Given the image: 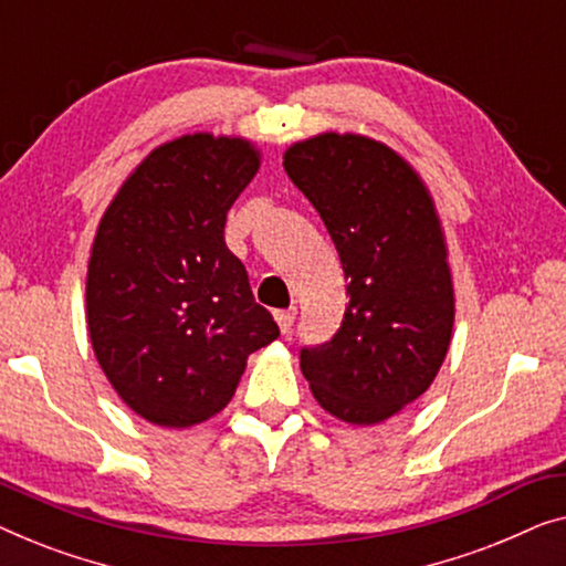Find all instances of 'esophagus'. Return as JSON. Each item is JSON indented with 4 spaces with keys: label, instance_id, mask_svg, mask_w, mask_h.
Returning a JSON list of instances; mask_svg holds the SVG:
<instances>
[{
    "label": "esophagus",
    "instance_id": "obj_1",
    "mask_svg": "<svg viewBox=\"0 0 566 566\" xmlns=\"http://www.w3.org/2000/svg\"><path fill=\"white\" fill-rule=\"evenodd\" d=\"M274 321H276V325H280L282 333H290L292 323H294V310H276Z\"/></svg>",
    "mask_w": 566,
    "mask_h": 566
}]
</instances>
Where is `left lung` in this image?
<instances>
[{
    "label": "left lung",
    "mask_w": 566,
    "mask_h": 566,
    "mask_svg": "<svg viewBox=\"0 0 566 566\" xmlns=\"http://www.w3.org/2000/svg\"><path fill=\"white\" fill-rule=\"evenodd\" d=\"M284 171L321 212L348 280L344 323L302 352L300 369L333 418L385 423L433 385L451 346L457 297L433 195L408 158L361 133L292 143Z\"/></svg>",
    "instance_id": "8db88e82"
}]
</instances>
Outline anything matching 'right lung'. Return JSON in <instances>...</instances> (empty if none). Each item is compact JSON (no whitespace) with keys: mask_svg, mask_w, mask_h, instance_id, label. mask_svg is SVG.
Here are the masks:
<instances>
[{"mask_svg":"<svg viewBox=\"0 0 566 566\" xmlns=\"http://www.w3.org/2000/svg\"><path fill=\"white\" fill-rule=\"evenodd\" d=\"M261 166L243 135L156 146L102 214L86 266L97 364L135 416L192 428L233 400L245 361L280 336L226 245L228 210Z\"/></svg>","mask_w":566,"mask_h":566,"instance_id":"obj_1","label":"right lung"}]
</instances>
